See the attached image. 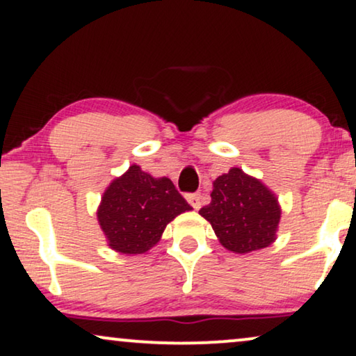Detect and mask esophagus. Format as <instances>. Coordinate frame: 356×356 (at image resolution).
I'll list each match as a JSON object with an SVG mask.
<instances>
[{"label":"esophagus","mask_w":356,"mask_h":356,"mask_svg":"<svg viewBox=\"0 0 356 356\" xmlns=\"http://www.w3.org/2000/svg\"><path fill=\"white\" fill-rule=\"evenodd\" d=\"M187 201L193 206V209L201 208V195L200 193H190L187 195Z\"/></svg>","instance_id":"esophagus-1"}]
</instances>
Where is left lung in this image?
<instances>
[{"instance_id": "8db88e82", "label": "left lung", "mask_w": 356, "mask_h": 356, "mask_svg": "<svg viewBox=\"0 0 356 356\" xmlns=\"http://www.w3.org/2000/svg\"><path fill=\"white\" fill-rule=\"evenodd\" d=\"M200 214L209 222L222 246L246 254L277 240L281 206L262 180L232 168L212 182L211 203Z\"/></svg>"}]
</instances>
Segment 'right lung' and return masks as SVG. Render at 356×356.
I'll list each match as a JSON object with an SVG mask.
<instances>
[{
	"mask_svg": "<svg viewBox=\"0 0 356 356\" xmlns=\"http://www.w3.org/2000/svg\"><path fill=\"white\" fill-rule=\"evenodd\" d=\"M185 211L192 206L171 179L153 177L132 164L105 188L97 220L113 251L136 256L155 246L169 222Z\"/></svg>",
	"mask_w": 356,
	"mask_h": 356,
	"instance_id": "1",
	"label": "right lung"
}]
</instances>
